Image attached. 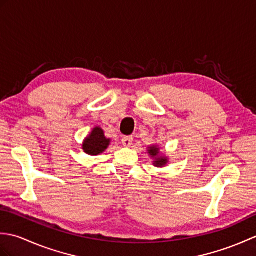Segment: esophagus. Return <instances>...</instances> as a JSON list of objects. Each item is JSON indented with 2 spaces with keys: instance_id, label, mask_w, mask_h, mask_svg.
Masks as SVG:
<instances>
[{
  "instance_id": "obj_1",
  "label": "esophagus",
  "mask_w": 256,
  "mask_h": 256,
  "mask_svg": "<svg viewBox=\"0 0 256 256\" xmlns=\"http://www.w3.org/2000/svg\"><path fill=\"white\" fill-rule=\"evenodd\" d=\"M133 144V138L132 136H124L122 138V145L124 148H130Z\"/></svg>"
}]
</instances>
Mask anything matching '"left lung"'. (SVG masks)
I'll return each instance as SVG.
<instances>
[{
  "instance_id": "left-lung-1",
  "label": "left lung",
  "mask_w": 256,
  "mask_h": 256,
  "mask_svg": "<svg viewBox=\"0 0 256 256\" xmlns=\"http://www.w3.org/2000/svg\"><path fill=\"white\" fill-rule=\"evenodd\" d=\"M148 154L150 158H153V165L155 167H164L168 162V157L160 153V148L157 144L150 145L148 148Z\"/></svg>"
}]
</instances>
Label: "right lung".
<instances>
[{
  "mask_svg": "<svg viewBox=\"0 0 256 256\" xmlns=\"http://www.w3.org/2000/svg\"><path fill=\"white\" fill-rule=\"evenodd\" d=\"M111 143L110 138H106L104 132L100 126L92 128L88 136L84 140L82 150L86 154L96 156L102 154Z\"/></svg>",
  "mask_w": 256,
  "mask_h": 256,
  "instance_id": "obj_1",
  "label": "right lung"
}]
</instances>
